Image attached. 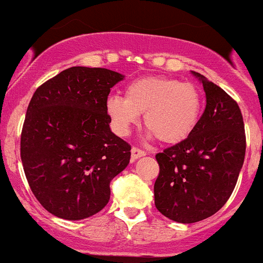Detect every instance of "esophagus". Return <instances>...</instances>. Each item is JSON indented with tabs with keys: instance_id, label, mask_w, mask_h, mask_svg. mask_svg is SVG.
<instances>
[{
	"instance_id": "obj_1",
	"label": "esophagus",
	"mask_w": 263,
	"mask_h": 263,
	"mask_svg": "<svg viewBox=\"0 0 263 263\" xmlns=\"http://www.w3.org/2000/svg\"><path fill=\"white\" fill-rule=\"evenodd\" d=\"M145 155H146V153H145L144 150H141V148H139L136 146H134L131 148V159L134 161L136 160V159L141 158V156H145Z\"/></svg>"
}]
</instances>
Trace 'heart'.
I'll list each match as a JSON object with an SVG mask.
<instances>
[{
	"label": "heart",
	"instance_id": "heart-1",
	"mask_svg": "<svg viewBox=\"0 0 263 263\" xmlns=\"http://www.w3.org/2000/svg\"><path fill=\"white\" fill-rule=\"evenodd\" d=\"M201 94L190 82L164 76H147L129 82L124 98L112 95L105 110L113 129L127 136L144 115L145 127L163 144L184 141L197 126L201 113Z\"/></svg>",
	"mask_w": 263,
	"mask_h": 263
}]
</instances>
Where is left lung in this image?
I'll return each instance as SVG.
<instances>
[{
    "label": "left lung",
    "mask_w": 263,
    "mask_h": 263,
    "mask_svg": "<svg viewBox=\"0 0 263 263\" xmlns=\"http://www.w3.org/2000/svg\"><path fill=\"white\" fill-rule=\"evenodd\" d=\"M206 108L192 134L156 154L159 176L155 206L164 216L191 224L208 219L229 200L246 155L245 122L239 105L205 76Z\"/></svg>",
    "instance_id": "left-lung-1"
}]
</instances>
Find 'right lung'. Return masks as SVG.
Listing matches in <instances>:
<instances>
[{
    "instance_id": "obj_1",
    "label": "right lung",
    "mask_w": 263,
    "mask_h": 263,
    "mask_svg": "<svg viewBox=\"0 0 263 263\" xmlns=\"http://www.w3.org/2000/svg\"><path fill=\"white\" fill-rule=\"evenodd\" d=\"M116 71L70 67L35 90L26 109L20 156L31 192L54 216L81 220L110 198V181L129 163L131 145L109 128Z\"/></svg>"
}]
</instances>
